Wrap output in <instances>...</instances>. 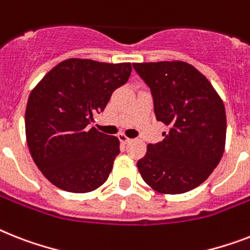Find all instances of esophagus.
<instances>
[{"instance_id": "obj_1", "label": "esophagus", "mask_w": 250, "mask_h": 250, "mask_svg": "<svg viewBox=\"0 0 250 250\" xmlns=\"http://www.w3.org/2000/svg\"><path fill=\"white\" fill-rule=\"evenodd\" d=\"M118 139H119V141H121L122 144L131 143V139H129V137H127V136H125V135H123V133L118 136Z\"/></svg>"}]
</instances>
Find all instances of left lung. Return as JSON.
<instances>
[{
  "mask_svg": "<svg viewBox=\"0 0 250 250\" xmlns=\"http://www.w3.org/2000/svg\"><path fill=\"white\" fill-rule=\"evenodd\" d=\"M150 88L157 121L168 127L137 162L144 181L162 194L198 188L220 163L226 141V111L213 86L184 62H135Z\"/></svg>",
  "mask_w": 250,
  "mask_h": 250,
  "instance_id": "obj_1",
  "label": "left lung"
}]
</instances>
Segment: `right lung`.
Listing matches in <instances>:
<instances>
[{
    "mask_svg": "<svg viewBox=\"0 0 250 250\" xmlns=\"http://www.w3.org/2000/svg\"><path fill=\"white\" fill-rule=\"evenodd\" d=\"M129 62L68 59L30 92L25 135L34 163L48 181L69 192H90L109 177L121 153L115 136L88 129L111 93L129 76Z\"/></svg>",
    "mask_w": 250,
    "mask_h": 250,
    "instance_id": "obj_1",
    "label": "right lung"
}]
</instances>
